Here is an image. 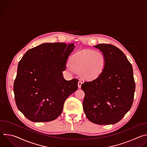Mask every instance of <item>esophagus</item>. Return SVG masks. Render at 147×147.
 <instances>
[{
  "mask_svg": "<svg viewBox=\"0 0 147 147\" xmlns=\"http://www.w3.org/2000/svg\"><path fill=\"white\" fill-rule=\"evenodd\" d=\"M82 83V82L81 80H79V81H78V88H81Z\"/></svg>",
  "mask_w": 147,
  "mask_h": 147,
  "instance_id": "1",
  "label": "esophagus"
}]
</instances>
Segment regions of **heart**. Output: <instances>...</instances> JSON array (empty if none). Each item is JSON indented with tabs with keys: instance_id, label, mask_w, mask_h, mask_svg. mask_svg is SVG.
Here are the masks:
<instances>
[{
	"instance_id": "b5f03b06",
	"label": "heart",
	"mask_w": 147,
	"mask_h": 147,
	"mask_svg": "<svg viewBox=\"0 0 147 147\" xmlns=\"http://www.w3.org/2000/svg\"><path fill=\"white\" fill-rule=\"evenodd\" d=\"M106 59L100 52L84 50L74 54L67 65L70 71L80 72L82 77L87 79L98 77L103 71Z\"/></svg>"
}]
</instances>
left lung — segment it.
<instances>
[{
    "instance_id": "left-lung-1",
    "label": "left lung",
    "mask_w": 147,
    "mask_h": 147,
    "mask_svg": "<svg viewBox=\"0 0 147 147\" xmlns=\"http://www.w3.org/2000/svg\"><path fill=\"white\" fill-rule=\"evenodd\" d=\"M106 59L102 73L95 79L85 81L83 109L92 123L103 125L119 122L130 109L136 88L133 67L127 57L111 44L95 46Z\"/></svg>"
}]
</instances>
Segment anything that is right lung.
Segmentation results:
<instances>
[{
  "instance_id": "obj_1",
  "label": "right lung",
  "mask_w": 147,
  "mask_h": 147,
  "mask_svg": "<svg viewBox=\"0 0 147 147\" xmlns=\"http://www.w3.org/2000/svg\"><path fill=\"white\" fill-rule=\"evenodd\" d=\"M74 44L45 43L29 49L19 61L13 90L18 110L34 122L56 119L78 80H66L63 71Z\"/></svg>"
}]
</instances>
